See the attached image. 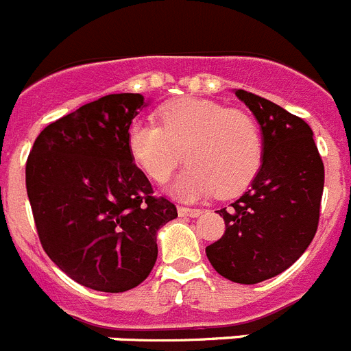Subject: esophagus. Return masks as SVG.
<instances>
[{
  "label": "esophagus",
  "mask_w": 351,
  "mask_h": 351,
  "mask_svg": "<svg viewBox=\"0 0 351 351\" xmlns=\"http://www.w3.org/2000/svg\"><path fill=\"white\" fill-rule=\"evenodd\" d=\"M178 213H179V216H190V218H197V216H200V213H202V210L195 209V207L179 206Z\"/></svg>",
  "instance_id": "34e87169"
}]
</instances>
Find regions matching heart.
<instances>
[{
  "label": "heart",
  "instance_id": "obj_1",
  "mask_svg": "<svg viewBox=\"0 0 351 351\" xmlns=\"http://www.w3.org/2000/svg\"><path fill=\"white\" fill-rule=\"evenodd\" d=\"M160 125L133 121L126 130V147L135 165L165 182L184 160L190 163L173 182V193L184 200L232 197L246 190L258 173L263 141L258 123L244 110L210 100L184 98L158 110Z\"/></svg>",
  "mask_w": 351,
  "mask_h": 351
}]
</instances>
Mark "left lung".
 <instances>
[{"label": "left lung", "mask_w": 351, "mask_h": 351, "mask_svg": "<svg viewBox=\"0 0 351 351\" xmlns=\"http://www.w3.org/2000/svg\"><path fill=\"white\" fill-rule=\"evenodd\" d=\"M235 95L262 128V167L243 197L216 210L225 234L206 255L226 280L255 285L287 271L311 244L325 170L306 121L244 89Z\"/></svg>", "instance_id": "8db88e82"}]
</instances>
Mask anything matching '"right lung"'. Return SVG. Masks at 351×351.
Segmentation results:
<instances>
[{
    "label": "right lung",
    "instance_id": "right-lung-1",
    "mask_svg": "<svg viewBox=\"0 0 351 351\" xmlns=\"http://www.w3.org/2000/svg\"><path fill=\"white\" fill-rule=\"evenodd\" d=\"M142 107L137 93L82 105L43 130L26 161L43 251L91 290L119 293L141 285L156 263L158 230L178 218L126 147V130Z\"/></svg>",
    "mask_w": 351,
    "mask_h": 351
}]
</instances>
